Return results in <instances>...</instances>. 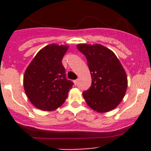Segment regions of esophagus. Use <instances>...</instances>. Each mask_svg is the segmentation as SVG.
I'll use <instances>...</instances> for the list:
<instances>
[{"mask_svg":"<svg viewBox=\"0 0 151 151\" xmlns=\"http://www.w3.org/2000/svg\"><path fill=\"white\" fill-rule=\"evenodd\" d=\"M77 83H78V79H76V80H74V84L76 85H77Z\"/></svg>","mask_w":151,"mask_h":151,"instance_id":"obj_1","label":"esophagus"}]
</instances>
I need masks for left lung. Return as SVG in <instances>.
I'll return each mask as SVG.
<instances>
[{
	"mask_svg": "<svg viewBox=\"0 0 151 151\" xmlns=\"http://www.w3.org/2000/svg\"><path fill=\"white\" fill-rule=\"evenodd\" d=\"M91 75V85L82 94L87 104L98 113L116 107L127 88V76L120 62L110 49L101 45H78Z\"/></svg>",
	"mask_w": 151,
	"mask_h": 151,
	"instance_id": "left-lung-1",
	"label": "left lung"
}]
</instances>
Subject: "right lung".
Listing matches in <instances>:
<instances>
[{
  "label": "right lung",
  "mask_w": 151,
  "mask_h": 151,
  "mask_svg": "<svg viewBox=\"0 0 151 151\" xmlns=\"http://www.w3.org/2000/svg\"><path fill=\"white\" fill-rule=\"evenodd\" d=\"M67 46L47 45L36 54L25 72L24 89L38 109L51 111L66 101L73 82L66 78L62 59Z\"/></svg>",
  "instance_id": "1"
}]
</instances>
